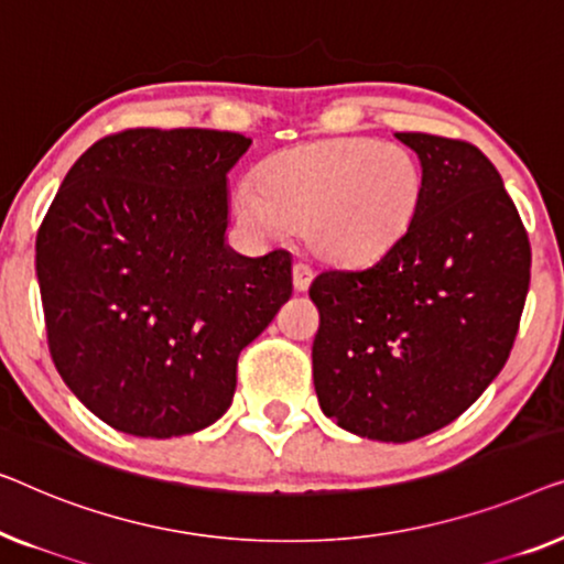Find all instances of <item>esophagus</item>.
<instances>
[{
    "mask_svg": "<svg viewBox=\"0 0 564 564\" xmlns=\"http://www.w3.org/2000/svg\"><path fill=\"white\" fill-rule=\"evenodd\" d=\"M312 279H314L312 268H308L306 263H293V289L306 291L308 283H312Z\"/></svg>",
    "mask_w": 564,
    "mask_h": 564,
    "instance_id": "obj_1",
    "label": "esophagus"
}]
</instances>
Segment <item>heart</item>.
Here are the masks:
<instances>
[{
	"instance_id": "heart-1",
	"label": "heart",
	"mask_w": 564,
	"mask_h": 564,
	"mask_svg": "<svg viewBox=\"0 0 564 564\" xmlns=\"http://www.w3.org/2000/svg\"><path fill=\"white\" fill-rule=\"evenodd\" d=\"M424 169L411 150L368 138L306 142L268 158L235 192L248 232L279 240L304 225L306 245L329 263H372L414 227Z\"/></svg>"
}]
</instances>
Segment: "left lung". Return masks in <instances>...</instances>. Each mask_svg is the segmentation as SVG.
<instances>
[{"mask_svg": "<svg viewBox=\"0 0 564 564\" xmlns=\"http://www.w3.org/2000/svg\"><path fill=\"white\" fill-rule=\"evenodd\" d=\"M395 138L424 169L414 227L376 263L324 271L308 289L319 406L378 442L424 437L478 401L509 360L531 271L527 229L478 148Z\"/></svg>", "mask_w": 564, "mask_h": 564, "instance_id": "1", "label": "left lung"}]
</instances>
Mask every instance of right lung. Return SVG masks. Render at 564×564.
I'll list each match as a JSON object with an SVG mask.
<instances>
[{
  "mask_svg": "<svg viewBox=\"0 0 564 564\" xmlns=\"http://www.w3.org/2000/svg\"><path fill=\"white\" fill-rule=\"evenodd\" d=\"M250 138L124 130L86 150L37 232L47 347L78 401L134 437L217 422L237 358L291 296V256L227 245V173Z\"/></svg>",
  "mask_w": 564,
  "mask_h": 564,
  "instance_id": "add662e5",
  "label": "right lung"
}]
</instances>
